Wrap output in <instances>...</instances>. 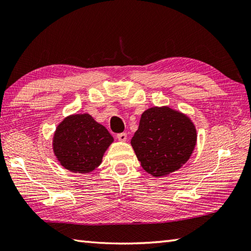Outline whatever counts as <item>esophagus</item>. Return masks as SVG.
<instances>
[{
	"mask_svg": "<svg viewBox=\"0 0 251 251\" xmlns=\"http://www.w3.org/2000/svg\"><path fill=\"white\" fill-rule=\"evenodd\" d=\"M116 138L121 141H125L127 139V134L126 132H120V134L116 135Z\"/></svg>",
	"mask_w": 251,
	"mask_h": 251,
	"instance_id": "obj_1",
	"label": "esophagus"
}]
</instances>
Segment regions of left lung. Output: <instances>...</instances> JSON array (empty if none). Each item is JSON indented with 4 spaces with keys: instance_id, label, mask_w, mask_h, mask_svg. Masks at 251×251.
I'll list each match as a JSON object with an SVG mask.
<instances>
[{
    "instance_id": "obj_1",
    "label": "left lung",
    "mask_w": 251,
    "mask_h": 251,
    "mask_svg": "<svg viewBox=\"0 0 251 251\" xmlns=\"http://www.w3.org/2000/svg\"><path fill=\"white\" fill-rule=\"evenodd\" d=\"M197 132L189 117L168 106L142 113L130 144L146 172L155 177L177 171L190 158Z\"/></svg>"
}]
</instances>
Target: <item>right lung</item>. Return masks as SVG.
Listing matches in <instances>:
<instances>
[{
    "label": "right lung",
    "instance_id": "1",
    "mask_svg": "<svg viewBox=\"0 0 251 251\" xmlns=\"http://www.w3.org/2000/svg\"><path fill=\"white\" fill-rule=\"evenodd\" d=\"M113 137L89 114L66 117L53 137V151L62 166L74 173H89L101 164Z\"/></svg>",
    "mask_w": 251,
    "mask_h": 251
}]
</instances>
